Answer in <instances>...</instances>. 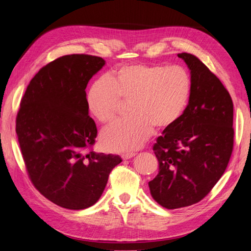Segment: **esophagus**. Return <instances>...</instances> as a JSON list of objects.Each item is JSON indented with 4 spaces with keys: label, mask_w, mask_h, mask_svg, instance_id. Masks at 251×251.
<instances>
[{
    "label": "esophagus",
    "mask_w": 251,
    "mask_h": 251,
    "mask_svg": "<svg viewBox=\"0 0 251 251\" xmlns=\"http://www.w3.org/2000/svg\"><path fill=\"white\" fill-rule=\"evenodd\" d=\"M134 156H135L134 153H130V154H124L121 157H123L124 160H127V159H131V158H133Z\"/></svg>",
    "instance_id": "34e87169"
}]
</instances>
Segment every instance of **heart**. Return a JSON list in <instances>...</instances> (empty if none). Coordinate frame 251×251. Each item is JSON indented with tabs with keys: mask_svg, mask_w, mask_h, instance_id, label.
<instances>
[{
	"mask_svg": "<svg viewBox=\"0 0 251 251\" xmlns=\"http://www.w3.org/2000/svg\"><path fill=\"white\" fill-rule=\"evenodd\" d=\"M192 90L191 76L179 66L136 64L119 68L91 85L86 103L97 121L116 116L121 101L131 102L126 120L108 126L100 135L104 149L130 151L139 149L157 126L164 130L184 113Z\"/></svg>",
	"mask_w": 251,
	"mask_h": 251,
	"instance_id": "heart-1",
	"label": "heart"
}]
</instances>
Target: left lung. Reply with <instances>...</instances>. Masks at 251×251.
Returning <instances> with one entry per match:
<instances>
[{"mask_svg":"<svg viewBox=\"0 0 251 251\" xmlns=\"http://www.w3.org/2000/svg\"><path fill=\"white\" fill-rule=\"evenodd\" d=\"M178 57L191 71V96L180 119L154 144L159 172L149 182L153 199L168 209L201 201L222 177L233 148L228 91L198 57L185 52Z\"/></svg>","mask_w":251,"mask_h":251,"instance_id":"obj_1","label":"left lung"}]
</instances>
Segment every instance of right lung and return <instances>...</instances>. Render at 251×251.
<instances>
[{
	"mask_svg": "<svg viewBox=\"0 0 251 251\" xmlns=\"http://www.w3.org/2000/svg\"><path fill=\"white\" fill-rule=\"evenodd\" d=\"M104 59L71 54L35 74L21 100L17 135L30 179L44 197L68 209L100 198L111 171L123 159L88 150L97 136L86 88Z\"/></svg>",
	"mask_w": 251,
	"mask_h": 251,
	"instance_id": "right-lung-1",
	"label": "right lung"
}]
</instances>
